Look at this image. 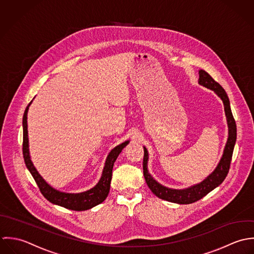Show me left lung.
<instances>
[{"instance_id": "left-lung-1", "label": "left lung", "mask_w": 254, "mask_h": 254, "mask_svg": "<svg viewBox=\"0 0 254 254\" xmlns=\"http://www.w3.org/2000/svg\"><path fill=\"white\" fill-rule=\"evenodd\" d=\"M198 73H199L198 83L210 90H213L217 94V96L223 101L225 115H226L227 124H228V130H229L228 139L224 148L223 155L217 167L215 168V170L207 178H205L201 183L187 189H183V190H174V189L167 188L159 184L153 178L150 173L148 172V159H149L148 151L146 147L143 146V149H144L143 175H144L146 184L150 189V190L157 197L167 200L169 202L178 203V204H190V203L195 202L201 199L214 189L219 187L224 182V180L226 179L229 173L233 151H234V147L237 140V126L232 114L230 100L226 91L205 70L199 69Z\"/></svg>"}]
</instances>
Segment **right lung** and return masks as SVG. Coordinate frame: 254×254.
<instances>
[{
    "instance_id": "1",
    "label": "right lung",
    "mask_w": 254,
    "mask_h": 254,
    "mask_svg": "<svg viewBox=\"0 0 254 254\" xmlns=\"http://www.w3.org/2000/svg\"><path fill=\"white\" fill-rule=\"evenodd\" d=\"M32 101L28 104L26 107L23 119H22V127H23V145H22V151H23V158L25 165L32 175L33 179L35 180L41 193L44 195V197L49 200L50 202L62 207H64L66 209L74 210V211H85L88 209L93 208L94 206L103 202L106 197L109 194L110 191V185L112 180V171L114 167V163L116 162L119 154L122 152V150L129 143V140H127L115 148H113L110 153L108 154L105 162V166L102 171L101 178L99 182L94 186L92 189L78 193H68L60 191L51 187L38 173L36 168L34 167L30 153H29V141H28V130H27V113L29 106L31 105Z\"/></svg>"
}]
</instances>
